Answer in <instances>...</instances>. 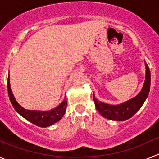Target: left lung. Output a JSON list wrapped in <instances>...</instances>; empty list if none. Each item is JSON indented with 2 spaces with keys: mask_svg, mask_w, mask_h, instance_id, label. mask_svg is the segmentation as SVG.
Wrapping results in <instances>:
<instances>
[{
  "mask_svg": "<svg viewBox=\"0 0 159 159\" xmlns=\"http://www.w3.org/2000/svg\"><path fill=\"white\" fill-rule=\"evenodd\" d=\"M146 75L145 81L142 88L141 92L134 98L129 99L120 104L111 105L99 101L93 93V99L96 110L101 116L113 121H125L130 119L139 110L150 92L151 87V71L145 61Z\"/></svg>",
  "mask_w": 159,
  "mask_h": 159,
  "instance_id": "8db88e82",
  "label": "left lung"
}]
</instances>
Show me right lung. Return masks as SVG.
<instances>
[{
  "instance_id": "add662e5",
  "label": "right lung",
  "mask_w": 159,
  "mask_h": 159,
  "mask_svg": "<svg viewBox=\"0 0 159 159\" xmlns=\"http://www.w3.org/2000/svg\"><path fill=\"white\" fill-rule=\"evenodd\" d=\"M10 78L9 75L8 76V92L9 99L12 102L14 109L16 110L19 115L25 118L30 123L36 125L40 127H50L54 123H57L62 119L65 113L67 108V100L64 99L61 103L58 105L57 107L53 108L49 111H38V110H28L21 107L16 100L10 86ZM66 99V98H65Z\"/></svg>"
}]
</instances>
